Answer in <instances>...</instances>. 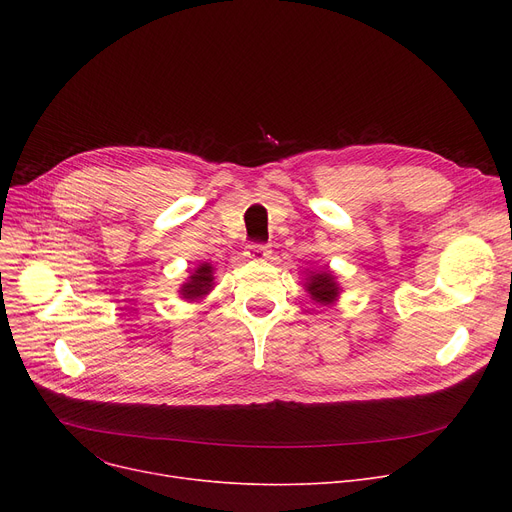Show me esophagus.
<instances>
[{"label": "esophagus", "instance_id": "esophagus-1", "mask_svg": "<svg viewBox=\"0 0 512 512\" xmlns=\"http://www.w3.org/2000/svg\"><path fill=\"white\" fill-rule=\"evenodd\" d=\"M270 247L263 245V242H251V245H247V257L249 259H257V261H263L270 257Z\"/></svg>", "mask_w": 512, "mask_h": 512}]
</instances>
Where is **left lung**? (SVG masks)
Listing matches in <instances>:
<instances>
[{
    "instance_id": "left-lung-1",
    "label": "left lung",
    "mask_w": 512,
    "mask_h": 512,
    "mask_svg": "<svg viewBox=\"0 0 512 512\" xmlns=\"http://www.w3.org/2000/svg\"><path fill=\"white\" fill-rule=\"evenodd\" d=\"M307 290L313 297V301H317V303H332L338 297V284L334 282L332 274H328V272L313 274L309 278Z\"/></svg>"
}]
</instances>
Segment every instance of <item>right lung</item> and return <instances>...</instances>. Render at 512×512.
I'll list each match as a JSON object with an SVG mask.
<instances>
[{
  "instance_id": "obj_1",
  "label": "right lung",
  "mask_w": 512,
  "mask_h": 512,
  "mask_svg": "<svg viewBox=\"0 0 512 512\" xmlns=\"http://www.w3.org/2000/svg\"><path fill=\"white\" fill-rule=\"evenodd\" d=\"M213 284V270L209 263L199 265V270H195V274L191 276L184 286H182V297L184 299H199L203 294H207V290H211Z\"/></svg>"
}]
</instances>
